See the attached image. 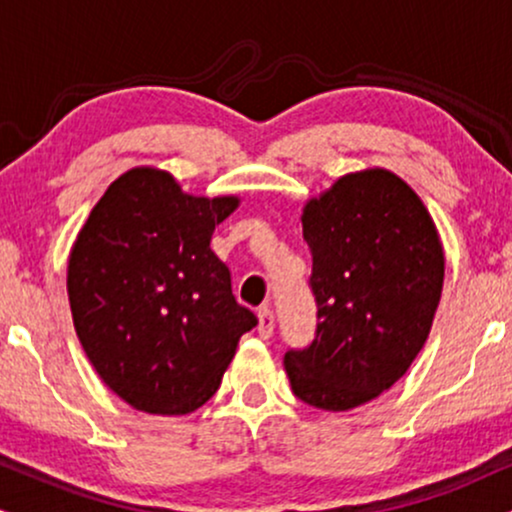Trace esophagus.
I'll use <instances>...</instances> for the list:
<instances>
[{"label":"esophagus","mask_w":512,"mask_h":512,"mask_svg":"<svg viewBox=\"0 0 512 512\" xmlns=\"http://www.w3.org/2000/svg\"><path fill=\"white\" fill-rule=\"evenodd\" d=\"M257 317H260V326H257V331H260L262 338H269L274 334V312L269 305H262L260 310H257Z\"/></svg>","instance_id":"34e87169"}]
</instances>
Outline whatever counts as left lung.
<instances>
[{
	"label": "left lung",
	"mask_w": 512,
	"mask_h": 512,
	"mask_svg": "<svg viewBox=\"0 0 512 512\" xmlns=\"http://www.w3.org/2000/svg\"><path fill=\"white\" fill-rule=\"evenodd\" d=\"M303 238L317 331L283 367L312 408H357L389 391L427 341L443 288L439 233L408 183L367 169L307 202Z\"/></svg>",
	"instance_id": "8db88e82"
}]
</instances>
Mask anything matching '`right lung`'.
I'll return each mask as SVG.
<instances>
[{"mask_svg":"<svg viewBox=\"0 0 512 512\" xmlns=\"http://www.w3.org/2000/svg\"><path fill=\"white\" fill-rule=\"evenodd\" d=\"M236 197L186 195L159 169L126 171L90 212L69 260L73 326L116 396L188 415L214 396L255 312L209 248Z\"/></svg>","mask_w":512,"mask_h":512,"instance_id":"obj_1","label":"right lung"}]
</instances>
